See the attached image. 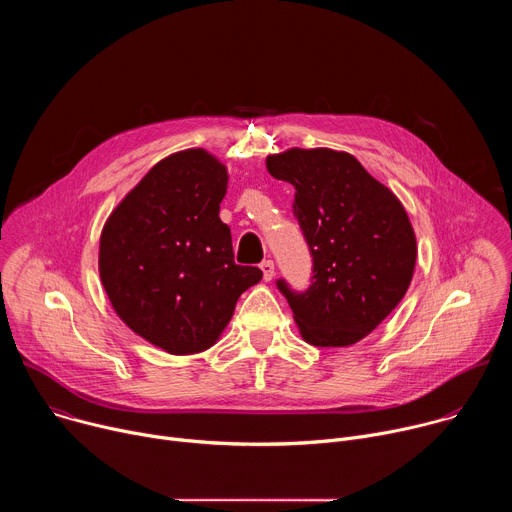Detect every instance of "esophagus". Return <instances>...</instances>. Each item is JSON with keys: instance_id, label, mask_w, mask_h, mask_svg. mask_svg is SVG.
<instances>
[{"instance_id": "1", "label": "esophagus", "mask_w": 512, "mask_h": 512, "mask_svg": "<svg viewBox=\"0 0 512 512\" xmlns=\"http://www.w3.org/2000/svg\"><path fill=\"white\" fill-rule=\"evenodd\" d=\"M261 271H263V279H265V281H271V279L275 277V265H273V261H271V259L263 261V263H261Z\"/></svg>"}]
</instances>
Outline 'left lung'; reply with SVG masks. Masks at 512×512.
<instances>
[{"instance_id":"obj_1","label":"left lung","mask_w":512,"mask_h":512,"mask_svg":"<svg viewBox=\"0 0 512 512\" xmlns=\"http://www.w3.org/2000/svg\"><path fill=\"white\" fill-rule=\"evenodd\" d=\"M265 166L296 188L294 212L314 257L306 294L277 281L300 336L322 348L360 342L413 279L417 241L405 206L348 152L289 148Z\"/></svg>"}]
</instances>
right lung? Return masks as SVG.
<instances>
[{"label":"right lung","mask_w":512,"mask_h":512,"mask_svg":"<svg viewBox=\"0 0 512 512\" xmlns=\"http://www.w3.org/2000/svg\"><path fill=\"white\" fill-rule=\"evenodd\" d=\"M227 186L221 160L182 150L145 174L103 225L99 275L115 314L170 354L216 344L243 291L263 277L233 259L218 216Z\"/></svg>","instance_id":"1"}]
</instances>
